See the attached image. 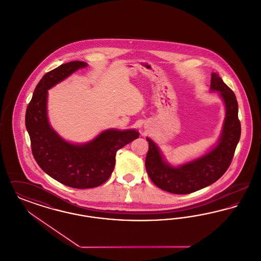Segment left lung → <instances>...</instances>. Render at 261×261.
Segmentation results:
<instances>
[{
  "label": "left lung",
  "mask_w": 261,
  "mask_h": 261,
  "mask_svg": "<svg viewBox=\"0 0 261 261\" xmlns=\"http://www.w3.org/2000/svg\"><path fill=\"white\" fill-rule=\"evenodd\" d=\"M211 91L220 93L226 115L221 136L216 146L208 152L174 167L164 160L158 145L147 138L149 151L145 162L146 169L153 184L163 191L177 195L194 193L216 182L231 164L241 137L236 96L219 75L214 72L211 74Z\"/></svg>",
  "instance_id": "obj_1"
}]
</instances>
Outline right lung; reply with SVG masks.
Returning <instances> with one entry per match:
<instances>
[{
    "label": "right lung",
    "instance_id": "obj_1",
    "mask_svg": "<svg viewBox=\"0 0 261 261\" xmlns=\"http://www.w3.org/2000/svg\"><path fill=\"white\" fill-rule=\"evenodd\" d=\"M86 62H67L43 76L27 106L25 126L32 153L41 169L65 186L95 188L103 184L115 166L116 151L139 138L134 129H108L86 144H71L50 127L47 114L48 90L62 82Z\"/></svg>",
    "mask_w": 261,
    "mask_h": 261
}]
</instances>
